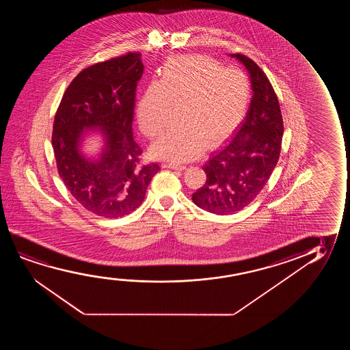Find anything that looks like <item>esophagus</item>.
Segmentation results:
<instances>
[{
    "mask_svg": "<svg viewBox=\"0 0 350 350\" xmlns=\"http://www.w3.org/2000/svg\"><path fill=\"white\" fill-rule=\"evenodd\" d=\"M161 166L163 168H171V170H177V171H183V170L187 168L184 165H177V163H163Z\"/></svg>",
    "mask_w": 350,
    "mask_h": 350,
    "instance_id": "1",
    "label": "esophagus"
}]
</instances>
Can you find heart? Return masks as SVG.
<instances>
[{"label":"heart","instance_id":"b5f03b06","mask_svg":"<svg viewBox=\"0 0 350 350\" xmlns=\"http://www.w3.org/2000/svg\"><path fill=\"white\" fill-rule=\"evenodd\" d=\"M251 87L244 72L221 68L209 58L178 56L163 67L137 105L139 129L149 139L163 133L170 109L179 107V126L154 142V158L187 163L203 146L213 147L228 137L249 110Z\"/></svg>","mask_w":350,"mask_h":350}]
</instances>
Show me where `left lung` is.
<instances>
[{"instance_id": "1", "label": "left lung", "mask_w": 350, "mask_h": 350, "mask_svg": "<svg viewBox=\"0 0 350 350\" xmlns=\"http://www.w3.org/2000/svg\"><path fill=\"white\" fill-rule=\"evenodd\" d=\"M249 72L254 96L244 122L228 144L203 165L206 180L192 201L217 215L244 209L262 191L278 163L283 120L278 96L263 70L241 53H232Z\"/></svg>"}]
</instances>
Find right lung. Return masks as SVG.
<instances>
[{
    "mask_svg": "<svg viewBox=\"0 0 350 350\" xmlns=\"http://www.w3.org/2000/svg\"><path fill=\"white\" fill-rule=\"evenodd\" d=\"M139 53L96 63L77 74L55 116L53 148L58 174L72 196L92 214L106 219L139 208L158 163L141 165L142 149L133 137L135 93L144 74ZM99 131L105 148L87 159L81 144Z\"/></svg>",
    "mask_w": 350,
    "mask_h": 350,
    "instance_id": "obj_1",
    "label": "right lung"
}]
</instances>
